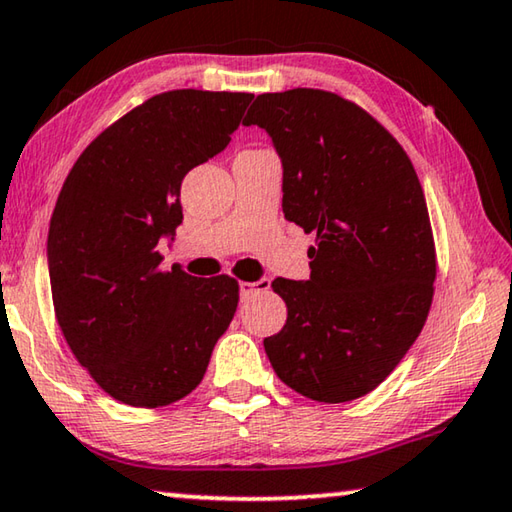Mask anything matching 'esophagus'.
<instances>
[{
    "label": "esophagus",
    "instance_id": "obj_1",
    "mask_svg": "<svg viewBox=\"0 0 512 512\" xmlns=\"http://www.w3.org/2000/svg\"><path fill=\"white\" fill-rule=\"evenodd\" d=\"M265 290H270V279H258L254 283H249V281L240 283V297L242 299H249L251 295H258V292H265Z\"/></svg>",
    "mask_w": 512,
    "mask_h": 512
}]
</instances>
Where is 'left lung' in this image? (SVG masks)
<instances>
[{"label":"left lung","instance_id":"8db88e82","mask_svg":"<svg viewBox=\"0 0 512 512\" xmlns=\"http://www.w3.org/2000/svg\"><path fill=\"white\" fill-rule=\"evenodd\" d=\"M242 124L272 138L283 215L306 233L311 279H274L288 306L263 340L279 379L342 404L385 381L420 335L433 301L435 245L404 147L374 117L315 88L265 92Z\"/></svg>","mask_w":512,"mask_h":512}]
</instances>
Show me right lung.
<instances>
[{"mask_svg": "<svg viewBox=\"0 0 512 512\" xmlns=\"http://www.w3.org/2000/svg\"><path fill=\"white\" fill-rule=\"evenodd\" d=\"M249 92L170 90L113 122L67 174L47 265L67 345L106 395L161 408L204 379L238 308V281L161 270V238L183 220L181 181L220 154Z\"/></svg>", "mask_w": 512, "mask_h": 512, "instance_id": "add662e5", "label": "right lung"}]
</instances>
